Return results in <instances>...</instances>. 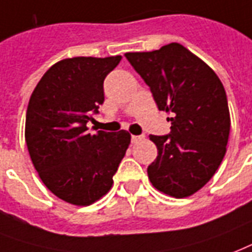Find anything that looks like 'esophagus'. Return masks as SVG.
Returning <instances> with one entry per match:
<instances>
[{
  "instance_id": "34e87169",
  "label": "esophagus",
  "mask_w": 252,
  "mask_h": 252,
  "mask_svg": "<svg viewBox=\"0 0 252 252\" xmlns=\"http://www.w3.org/2000/svg\"><path fill=\"white\" fill-rule=\"evenodd\" d=\"M130 140H132V143L136 144L139 143V141H141V140H144V136H132Z\"/></svg>"
}]
</instances>
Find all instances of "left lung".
Here are the masks:
<instances>
[{
    "label": "left lung",
    "mask_w": 252,
    "mask_h": 252,
    "mask_svg": "<svg viewBox=\"0 0 252 252\" xmlns=\"http://www.w3.org/2000/svg\"><path fill=\"white\" fill-rule=\"evenodd\" d=\"M151 88L160 111L174 116L170 133L151 134L157 158L148 166L152 185L174 198L194 194L210 181L226 153L230 112L214 71L180 43L148 53H126Z\"/></svg>",
    "instance_id": "8db88e82"
}]
</instances>
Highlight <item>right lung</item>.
Segmentation results:
<instances>
[{"instance_id":"right-lung-1","label":"right lung","mask_w":252,"mask_h":252,"mask_svg":"<svg viewBox=\"0 0 252 252\" xmlns=\"http://www.w3.org/2000/svg\"><path fill=\"white\" fill-rule=\"evenodd\" d=\"M120 61V55L59 61L30 96L25 124L30 158L46 188L71 205L88 206L107 194L129 147L126 130L87 132L104 101L105 76Z\"/></svg>"}]
</instances>
